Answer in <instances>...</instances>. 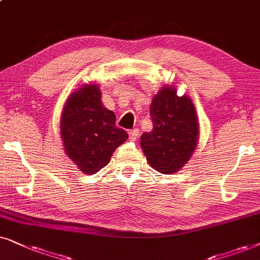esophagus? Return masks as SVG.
Returning <instances> with one entry per match:
<instances>
[{
  "mask_svg": "<svg viewBox=\"0 0 260 260\" xmlns=\"http://www.w3.org/2000/svg\"><path fill=\"white\" fill-rule=\"evenodd\" d=\"M139 129H138V128H134V129H132V131H129V132H128V136H129V139L131 140H137L138 139V137H139Z\"/></svg>",
  "mask_w": 260,
  "mask_h": 260,
  "instance_id": "34e87169",
  "label": "esophagus"
}]
</instances>
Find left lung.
I'll use <instances>...</instances> for the list:
<instances>
[{"mask_svg": "<svg viewBox=\"0 0 260 260\" xmlns=\"http://www.w3.org/2000/svg\"><path fill=\"white\" fill-rule=\"evenodd\" d=\"M153 129L141 136L147 161L161 174H174L189 160L199 139L196 110L188 96L164 86L150 107Z\"/></svg>", "mask_w": 260, "mask_h": 260, "instance_id": "left-lung-1", "label": "left lung"}]
</instances>
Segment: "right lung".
<instances>
[{"instance_id":"add662e5","label":"right lung","mask_w":260,"mask_h":260,"mask_svg":"<svg viewBox=\"0 0 260 260\" xmlns=\"http://www.w3.org/2000/svg\"><path fill=\"white\" fill-rule=\"evenodd\" d=\"M115 121V114L103 107L96 84L83 86L68 99L60 120L61 139L67 154L83 174L94 175L105 168L113 152L128 139Z\"/></svg>"}]
</instances>
